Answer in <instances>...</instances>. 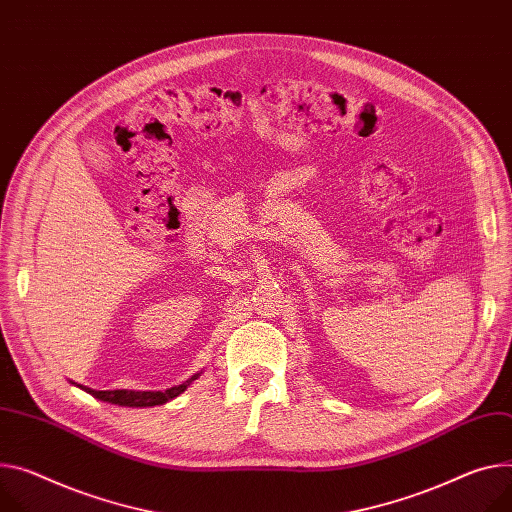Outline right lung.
<instances>
[{"label": "right lung", "instance_id": "obj_1", "mask_svg": "<svg viewBox=\"0 0 512 512\" xmlns=\"http://www.w3.org/2000/svg\"><path fill=\"white\" fill-rule=\"evenodd\" d=\"M199 375H194L192 379H196ZM190 379V381H192ZM190 381L170 387L166 391H131V389H106V391H96L90 387L80 385L84 391L92 393L94 398L102 400V402H110V404H119V406H129V408H147V406H160L166 404L168 400H174L176 396L190 385Z\"/></svg>", "mask_w": 512, "mask_h": 512}]
</instances>
